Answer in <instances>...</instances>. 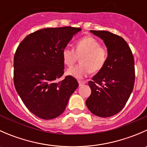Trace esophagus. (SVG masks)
<instances>
[{"label":"esophagus","mask_w":147,"mask_h":147,"mask_svg":"<svg viewBox=\"0 0 147 147\" xmlns=\"http://www.w3.org/2000/svg\"><path fill=\"white\" fill-rule=\"evenodd\" d=\"M78 83H79L80 86H82L83 84H85V82H84V81H78Z\"/></svg>","instance_id":"34e87169"}]
</instances>
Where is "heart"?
Wrapping results in <instances>:
<instances>
[{
    "instance_id": "heart-1",
    "label": "heart",
    "mask_w": 147,
    "mask_h": 147,
    "mask_svg": "<svg viewBox=\"0 0 147 147\" xmlns=\"http://www.w3.org/2000/svg\"><path fill=\"white\" fill-rule=\"evenodd\" d=\"M79 57L81 65L69 69L67 74L76 79H82L90 72L97 73L101 70L107 59V52L94 38L84 37L76 42L75 50L67 46L63 51V62L68 67H72Z\"/></svg>"
}]
</instances>
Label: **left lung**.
Here are the masks:
<instances>
[{
	"mask_svg": "<svg viewBox=\"0 0 147 147\" xmlns=\"http://www.w3.org/2000/svg\"><path fill=\"white\" fill-rule=\"evenodd\" d=\"M107 48L103 68L89 82L91 94L86 100L89 110L96 116L109 117L119 112L134 88L135 72L131 49L121 37L104 30H90Z\"/></svg>",
	"mask_w": 147,
	"mask_h": 147,
	"instance_id": "1",
	"label": "left lung"
}]
</instances>
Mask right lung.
Listing matches in <instances>:
<instances>
[{"label": "right lung", "instance_id": "add662e5", "mask_svg": "<svg viewBox=\"0 0 147 147\" xmlns=\"http://www.w3.org/2000/svg\"><path fill=\"white\" fill-rule=\"evenodd\" d=\"M80 28H48L28 35L14 56V84L26 107L43 119L57 117L78 87L72 76L57 82L64 73L63 51Z\"/></svg>", "mask_w": 147, "mask_h": 147}]
</instances>
